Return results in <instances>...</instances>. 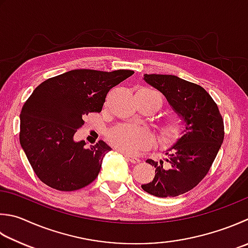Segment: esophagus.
<instances>
[{
	"label": "esophagus",
	"instance_id": "obj_1",
	"mask_svg": "<svg viewBox=\"0 0 248 248\" xmlns=\"http://www.w3.org/2000/svg\"><path fill=\"white\" fill-rule=\"evenodd\" d=\"M124 156L127 158V160L129 161V162H132V163H134V164H138V163L140 162V160L138 157H135V156H133V155H128V154H124Z\"/></svg>",
	"mask_w": 248,
	"mask_h": 248
}]
</instances>
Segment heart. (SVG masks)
I'll return each instance as SVG.
<instances>
[{"mask_svg":"<svg viewBox=\"0 0 248 248\" xmlns=\"http://www.w3.org/2000/svg\"><path fill=\"white\" fill-rule=\"evenodd\" d=\"M146 91L160 98L162 105L161 97L156 93L148 90ZM180 132L181 123L177 119L167 120L160 126V136L166 142H170L178 138ZM108 140L112 146L121 152L130 154L150 147L153 142V136L150 130L146 127L121 124L115 126L108 133Z\"/></svg>","mask_w":248,"mask_h":248,"instance_id":"b5f03b06","label":"heart"}]
</instances>
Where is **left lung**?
Instances as JSON below:
<instances>
[{
  "label": "left lung",
  "mask_w": 248,
  "mask_h": 248,
  "mask_svg": "<svg viewBox=\"0 0 248 248\" xmlns=\"http://www.w3.org/2000/svg\"><path fill=\"white\" fill-rule=\"evenodd\" d=\"M143 80L166 97L185 128L165 151L168 158L147 160L155 168V176L141 188L157 198L178 197L198 186L211 168L225 137L222 116L211 95L198 84L170 74H144Z\"/></svg>",
  "instance_id": "left-lung-1"
}]
</instances>
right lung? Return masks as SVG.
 Wrapping results in <instances>:
<instances>
[{"label":"right lung","mask_w":248,"mask_h":248,"mask_svg":"<svg viewBox=\"0 0 248 248\" xmlns=\"http://www.w3.org/2000/svg\"><path fill=\"white\" fill-rule=\"evenodd\" d=\"M132 70L112 72L71 70L37 86L20 112V144L35 175L59 191H74L94 181L111 148L105 141L85 148L74 141L77 129L92 112H100L112 87L133 76Z\"/></svg>","instance_id":"right-lung-1"}]
</instances>
